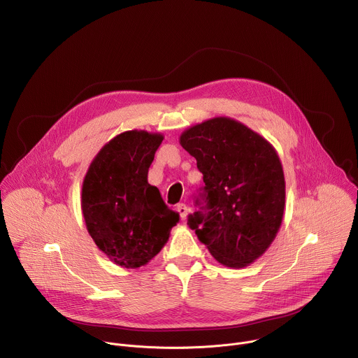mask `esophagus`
Instances as JSON below:
<instances>
[{
  "mask_svg": "<svg viewBox=\"0 0 358 358\" xmlns=\"http://www.w3.org/2000/svg\"><path fill=\"white\" fill-rule=\"evenodd\" d=\"M177 211H178V214H180V217H181V220L184 221V220L187 218V215H188V207L185 206V203H178V206H177Z\"/></svg>",
  "mask_w": 358,
  "mask_h": 358,
  "instance_id": "esophagus-1",
  "label": "esophagus"
}]
</instances>
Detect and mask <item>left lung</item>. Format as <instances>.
<instances>
[{
	"label": "left lung",
	"instance_id": "left-lung-1",
	"mask_svg": "<svg viewBox=\"0 0 358 358\" xmlns=\"http://www.w3.org/2000/svg\"><path fill=\"white\" fill-rule=\"evenodd\" d=\"M180 144L195 157L206 182V206L188 217L189 228L220 264L234 269L253 264L283 220L285 176L275 147L222 116L187 129Z\"/></svg>",
	"mask_w": 358,
	"mask_h": 358
}]
</instances>
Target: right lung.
I'll list each match as a JSON object with an SVG mask.
<instances>
[{
	"label": "right lung",
	"instance_id": "add662e5",
	"mask_svg": "<svg viewBox=\"0 0 358 358\" xmlns=\"http://www.w3.org/2000/svg\"><path fill=\"white\" fill-rule=\"evenodd\" d=\"M164 136L129 130L108 141L92 160L82 185V213L96 246L116 265L137 269L167 243L180 221L148 169Z\"/></svg>",
	"mask_w": 358,
	"mask_h": 358
}]
</instances>
